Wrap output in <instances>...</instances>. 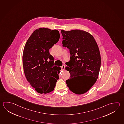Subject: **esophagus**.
<instances>
[{"instance_id":"esophagus-1","label":"esophagus","mask_w":124,"mask_h":124,"mask_svg":"<svg viewBox=\"0 0 124 124\" xmlns=\"http://www.w3.org/2000/svg\"><path fill=\"white\" fill-rule=\"evenodd\" d=\"M65 65H64V64L61 67V69H62V70H63L64 69V68H65Z\"/></svg>"}]
</instances>
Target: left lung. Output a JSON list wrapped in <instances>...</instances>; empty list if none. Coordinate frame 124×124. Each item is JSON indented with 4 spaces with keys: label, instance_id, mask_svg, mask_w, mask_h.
<instances>
[{
    "label": "left lung",
    "instance_id": "1",
    "mask_svg": "<svg viewBox=\"0 0 124 124\" xmlns=\"http://www.w3.org/2000/svg\"><path fill=\"white\" fill-rule=\"evenodd\" d=\"M61 31L63 37L62 46L69 49L70 53V60L66 63L70 77L66 83L73 93H85L95 84L100 70L101 54L98 45L93 37L84 31Z\"/></svg>",
    "mask_w": 124,
    "mask_h": 124
}]
</instances>
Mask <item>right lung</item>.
Masks as SVG:
<instances>
[{
    "instance_id": "1",
    "label": "right lung",
    "mask_w": 124,
    "mask_h": 124,
    "mask_svg": "<svg viewBox=\"0 0 124 124\" xmlns=\"http://www.w3.org/2000/svg\"><path fill=\"white\" fill-rule=\"evenodd\" d=\"M59 31L47 28L34 31L26 42L23 54V70L27 79L39 93L53 91L59 79L57 67L49 49L58 42Z\"/></svg>"
}]
</instances>
